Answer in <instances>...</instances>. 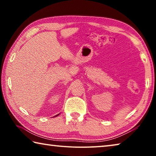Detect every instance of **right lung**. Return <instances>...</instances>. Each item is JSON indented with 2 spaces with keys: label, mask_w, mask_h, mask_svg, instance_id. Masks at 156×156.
<instances>
[{
  "label": "right lung",
  "mask_w": 156,
  "mask_h": 156,
  "mask_svg": "<svg viewBox=\"0 0 156 156\" xmlns=\"http://www.w3.org/2000/svg\"><path fill=\"white\" fill-rule=\"evenodd\" d=\"M59 114H60V113H59ZM59 114H58V115H56V116H58V115ZM54 117H55V116H54Z\"/></svg>",
  "instance_id": "obj_1"
}]
</instances>
